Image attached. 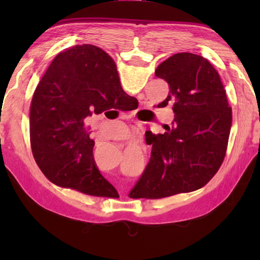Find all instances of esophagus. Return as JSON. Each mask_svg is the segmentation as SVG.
Listing matches in <instances>:
<instances>
[{"label": "esophagus", "instance_id": "34e87169", "mask_svg": "<svg viewBox=\"0 0 260 260\" xmlns=\"http://www.w3.org/2000/svg\"><path fill=\"white\" fill-rule=\"evenodd\" d=\"M129 142H131V143H138L139 141H138V139L135 138V136H132V138L129 139Z\"/></svg>", "mask_w": 260, "mask_h": 260}]
</instances>
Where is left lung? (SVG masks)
I'll return each instance as SVG.
<instances>
[{
  "label": "left lung",
  "mask_w": 260,
  "mask_h": 260,
  "mask_svg": "<svg viewBox=\"0 0 260 260\" xmlns=\"http://www.w3.org/2000/svg\"><path fill=\"white\" fill-rule=\"evenodd\" d=\"M170 93L174 127L153 134L150 161L132 192L158 200L204 187L221 166L232 127V108L217 70L191 52L171 56L155 71Z\"/></svg>",
  "instance_id": "left-lung-1"
}]
</instances>
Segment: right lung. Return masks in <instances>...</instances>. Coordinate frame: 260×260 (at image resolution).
Masks as SVG:
<instances>
[{
	"mask_svg": "<svg viewBox=\"0 0 260 260\" xmlns=\"http://www.w3.org/2000/svg\"><path fill=\"white\" fill-rule=\"evenodd\" d=\"M136 101L122 89L116 64L101 48L82 45L59 52L29 108L30 147L46 178L86 195L112 197L114 188L95 165L85 120Z\"/></svg>",
	"mask_w": 260,
	"mask_h": 260,
	"instance_id": "add662e5",
	"label": "right lung"
}]
</instances>
